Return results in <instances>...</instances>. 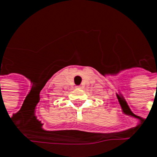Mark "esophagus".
Wrapping results in <instances>:
<instances>
[{"label": "esophagus", "mask_w": 157, "mask_h": 157, "mask_svg": "<svg viewBox=\"0 0 157 157\" xmlns=\"http://www.w3.org/2000/svg\"><path fill=\"white\" fill-rule=\"evenodd\" d=\"M76 88H80V85H78V86H76Z\"/></svg>", "instance_id": "1"}]
</instances>
